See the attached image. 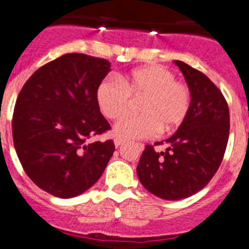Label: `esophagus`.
<instances>
[{"label": "esophagus", "mask_w": 249, "mask_h": 249, "mask_svg": "<svg viewBox=\"0 0 249 249\" xmlns=\"http://www.w3.org/2000/svg\"><path fill=\"white\" fill-rule=\"evenodd\" d=\"M125 141L126 140H124V139H122V138H115V140H114V144H115L116 147H119L120 145L125 144Z\"/></svg>", "instance_id": "1"}]
</instances>
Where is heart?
Wrapping results in <instances>:
<instances>
[{"mask_svg": "<svg viewBox=\"0 0 249 249\" xmlns=\"http://www.w3.org/2000/svg\"><path fill=\"white\" fill-rule=\"evenodd\" d=\"M130 95H145L141 115H126L114 125V134L122 139H146L176 129L189 113L191 94L186 84L175 80L169 69L147 66L120 77L107 78L98 86L97 103L109 119H118L126 111Z\"/></svg>", "mask_w": 249, "mask_h": 249, "instance_id": "b5f03b06", "label": "heart"}]
</instances>
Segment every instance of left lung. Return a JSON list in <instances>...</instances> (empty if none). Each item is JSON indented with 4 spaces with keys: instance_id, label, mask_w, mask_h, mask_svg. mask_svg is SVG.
<instances>
[{
    "instance_id": "8db88e82",
    "label": "left lung",
    "mask_w": 249,
    "mask_h": 249,
    "mask_svg": "<svg viewBox=\"0 0 249 249\" xmlns=\"http://www.w3.org/2000/svg\"><path fill=\"white\" fill-rule=\"evenodd\" d=\"M191 94L189 113L169 147L145 146L136 172L141 185L162 200L178 201L202 190L218 170L230 135V111L222 93L203 73L174 60Z\"/></svg>"
}]
</instances>
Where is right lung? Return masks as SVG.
Instances as JSON below:
<instances>
[{
    "label": "right lung",
    "instance_id": "add662e5",
    "mask_svg": "<svg viewBox=\"0 0 249 249\" xmlns=\"http://www.w3.org/2000/svg\"><path fill=\"white\" fill-rule=\"evenodd\" d=\"M110 63L68 53L36 71L15 105L12 135L27 176L59 198L86 192L99 180L114 142L89 139L110 129L100 113L97 89Z\"/></svg>",
    "mask_w": 249,
    "mask_h": 249
}]
</instances>
